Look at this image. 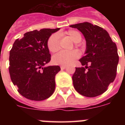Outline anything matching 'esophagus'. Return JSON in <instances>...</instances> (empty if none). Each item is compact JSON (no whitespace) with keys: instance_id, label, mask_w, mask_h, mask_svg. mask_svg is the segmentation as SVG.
I'll return each instance as SVG.
<instances>
[{"instance_id":"esophagus-1","label":"esophagus","mask_w":125,"mask_h":125,"mask_svg":"<svg viewBox=\"0 0 125 125\" xmlns=\"http://www.w3.org/2000/svg\"><path fill=\"white\" fill-rule=\"evenodd\" d=\"M66 68V66H61V69L62 70V69H64Z\"/></svg>"}]
</instances>
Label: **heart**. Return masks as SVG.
Segmentation results:
<instances>
[{"label": "heart", "mask_w": 125, "mask_h": 125, "mask_svg": "<svg viewBox=\"0 0 125 125\" xmlns=\"http://www.w3.org/2000/svg\"><path fill=\"white\" fill-rule=\"evenodd\" d=\"M62 35L68 36L74 42H79L82 39L80 33L75 30H69L62 34ZM47 47L51 52H56L59 50V37L57 34H52L47 41ZM79 56V52L78 51H72L71 52L61 51L57 53L52 57L53 63L56 65L66 66L73 63Z\"/></svg>", "instance_id": "1"}]
</instances>
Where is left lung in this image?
<instances>
[{
	"mask_svg": "<svg viewBox=\"0 0 125 125\" xmlns=\"http://www.w3.org/2000/svg\"><path fill=\"white\" fill-rule=\"evenodd\" d=\"M70 27L79 30L86 42L85 56L79 59L84 67L76 68L73 86L81 95L98 96L106 91L116 78L119 61L116 45L100 26L86 22Z\"/></svg>",
	"mask_w": 125,
	"mask_h": 125,
	"instance_id": "left-lung-1",
	"label": "left lung"
}]
</instances>
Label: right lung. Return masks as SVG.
Wrapping results in <instances>:
<instances>
[{
    "instance_id": "add662e5",
    "label": "right lung",
    "mask_w": 125,
    "mask_h": 125,
    "mask_svg": "<svg viewBox=\"0 0 125 125\" xmlns=\"http://www.w3.org/2000/svg\"><path fill=\"white\" fill-rule=\"evenodd\" d=\"M60 29L34 30L16 39L10 51V76L18 92L29 100L42 101L49 98L56 87L55 76L59 66L44 67L51 61L47 41Z\"/></svg>"
}]
</instances>
